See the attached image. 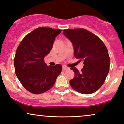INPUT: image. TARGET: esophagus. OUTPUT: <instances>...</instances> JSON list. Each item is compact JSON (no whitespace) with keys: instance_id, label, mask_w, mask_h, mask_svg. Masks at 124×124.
Instances as JSON below:
<instances>
[{"instance_id":"obj_1","label":"esophagus","mask_w":124,"mask_h":124,"mask_svg":"<svg viewBox=\"0 0 124 124\" xmlns=\"http://www.w3.org/2000/svg\"><path fill=\"white\" fill-rule=\"evenodd\" d=\"M68 69H69V68H68V67L66 66H62V70H68Z\"/></svg>"}]
</instances>
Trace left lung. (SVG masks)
<instances>
[{
  "instance_id": "1",
  "label": "left lung",
  "mask_w": 124,
  "mask_h": 124,
  "mask_svg": "<svg viewBox=\"0 0 124 124\" xmlns=\"http://www.w3.org/2000/svg\"><path fill=\"white\" fill-rule=\"evenodd\" d=\"M63 34L73 44L75 57L84 64L81 72L70 68L75 73L69 82L71 87L85 94L94 93L103 85L109 72V57L106 45L97 36L83 28L63 30Z\"/></svg>"
}]
</instances>
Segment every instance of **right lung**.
I'll return each instance as SVG.
<instances>
[{
    "label": "right lung",
    "mask_w": 124,
    "mask_h": 124,
    "mask_svg": "<svg viewBox=\"0 0 124 124\" xmlns=\"http://www.w3.org/2000/svg\"><path fill=\"white\" fill-rule=\"evenodd\" d=\"M61 30L39 27L29 33L18 45L15 57L16 76L28 92L41 94L54 86L60 75V64L47 66L44 57L52 49L55 38Z\"/></svg>",
    "instance_id": "1"
}]
</instances>
